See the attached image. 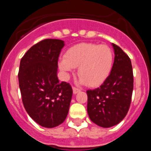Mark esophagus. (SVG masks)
Wrapping results in <instances>:
<instances>
[{
  "label": "esophagus",
  "mask_w": 151,
  "mask_h": 151,
  "mask_svg": "<svg viewBox=\"0 0 151 151\" xmlns=\"http://www.w3.org/2000/svg\"><path fill=\"white\" fill-rule=\"evenodd\" d=\"M73 94H77V93H78V92L80 91V89L77 88L73 87Z\"/></svg>",
  "instance_id": "esophagus-1"
}]
</instances>
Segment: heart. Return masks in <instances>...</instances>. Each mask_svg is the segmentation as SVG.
<instances>
[{
  "mask_svg": "<svg viewBox=\"0 0 151 151\" xmlns=\"http://www.w3.org/2000/svg\"><path fill=\"white\" fill-rule=\"evenodd\" d=\"M114 60L113 52L105 45L81 43L68 49L58 66L66 78L78 67L80 83L90 86L101 85L112 70Z\"/></svg>",
  "mask_w": 151,
  "mask_h": 151,
  "instance_id": "heart-1",
  "label": "heart"
}]
</instances>
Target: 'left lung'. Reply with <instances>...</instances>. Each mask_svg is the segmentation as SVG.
Segmentation results:
<instances>
[{"label": "left lung", "mask_w": 151, "mask_h": 151, "mask_svg": "<svg viewBox=\"0 0 151 151\" xmlns=\"http://www.w3.org/2000/svg\"><path fill=\"white\" fill-rule=\"evenodd\" d=\"M114 62L110 74L97 88L88 90L87 110L96 125L110 128L119 124L129 111L133 91V71L129 56L112 44Z\"/></svg>", "instance_id": "1"}]
</instances>
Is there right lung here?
<instances>
[{"instance_id": "1", "label": "right lung", "mask_w": 151, "mask_h": 151, "mask_svg": "<svg viewBox=\"0 0 151 151\" xmlns=\"http://www.w3.org/2000/svg\"><path fill=\"white\" fill-rule=\"evenodd\" d=\"M64 41L45 39L33 45L20 61L19 85L29 116L45 128H54L67 116L73 96L69 83L60 82L57 62Z\"/></svg>"}]
</instances>
